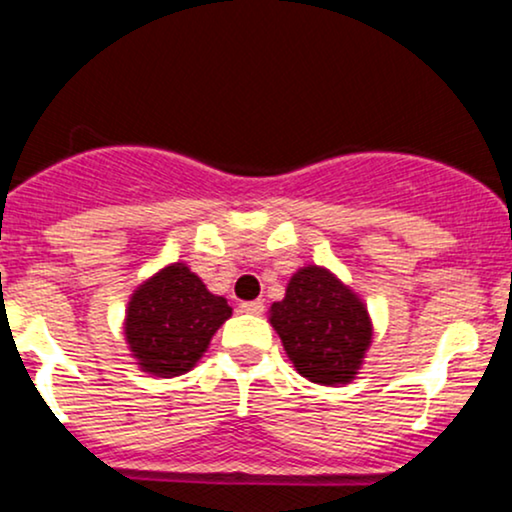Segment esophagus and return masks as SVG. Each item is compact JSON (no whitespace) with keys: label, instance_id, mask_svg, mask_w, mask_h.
Returning a JSON list of instances; mask_svg holds the SVG:
<instances>
[{"label":"esophagus","instance_id":"esophagus-1","mask_svg":"<svg viewBox=\"0 0 512 512\" xmlns=\"http://www.w3.org/2000/svg\"><path fill=\"white\" fill-rule=\"evenodd\" d=\"M240 313L262 315L264 313V303L262 301H245V303H240Z\"/></svg>","mask_w":512,"mask_h":512}]
</instances>
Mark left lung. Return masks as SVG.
<instances>
[{"label":"left lung","instance_id":"1","mask_svg":"<svg viewBox=\"0 0 512 512\" xmlns=\"http://www.w3.org/2000/svg\"><path fill=\"white\" fill-rule=\"evenodd\" d=\"M272 325L303 378L349 383L370 344L366 308L327 269L293 274L284 301L272 305Z\"/></svg>","mask_w":512,"mask_h":512}]
</instances>
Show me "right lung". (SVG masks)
Masks as SVG:
<instances>
[{
  "label": "right lung",
  "instance_id": "add662e5",
  "mask_svg": "<svg viewBox=\"0 0 512 512\" xmlns=\"http://www.w3.org/2000/svg\"><path fill=\"white\" fill-rule=\"evenodd\" d=\"M228 317L226 298L209 293L185 264H170L132 296L125 334L146 373L173 378L195 366Z\"/></svg>",
  "mask_w": 512,
  "mask_h": 512
}]
</instances>
